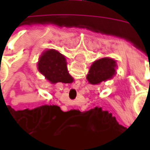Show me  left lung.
Here are the masks:
<instances>
[{
    "instance_id": "left-lung-1",
    "label": "left lung",
    "mask_w": 150,
    "mask_h": 150,
    "mask_svg": "<svg viewBox=\"0 0 150 150\" xmlns=\"http://www.w3.org/2000/svg\"><path fill=\"white\" fill-rule=\"evenodd\" d=\"M117 62L111 57H102L93 62L87 75L90 84L96 85L112 79L117 73Z\"/></svg>"
}]
</instances>
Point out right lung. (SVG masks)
Returning <instances> with one entry per match:
<instances>
[{"label": "right lung", "mask_w": 150, "mask_h": 150, "mask_svg": "<svg viewBox=\"0 0 150 150\" xmlns=\"http://www.w3.org/2000/svg\"><path fill=\"white\" fill-rule=\"evenodd\" d=\"M38 69L51 83H69L73 80L67 70L65 57L57 50L44 51L38 59Z\"/></svg>", "instance_id": "right-lung-1"}]
</instances>
